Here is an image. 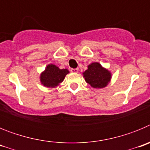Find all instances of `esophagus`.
I'll list each match as a JSON object with an SVG mask.
<instances>
[{"mask_svg": "<svg viewBox=\"0 0 150 150\" xmlns=\"http://www.w3.org/2000/svg\"><path fill=\"white\" fill-rule=\"evenodd\" d=\"M71 71L72 73H74V74H76V73H78V71H79V69L78 68H72L71 70Z\"/></svg>", "mask_w": 150, "mask_h": 150, "instance_id": "esophagus-1", "label": "esophagus"}]
</instances>
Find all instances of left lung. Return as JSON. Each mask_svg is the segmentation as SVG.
<instances>
[{
    "mask_svg": "<svg viewBox=\"0 0 150 150\" xmlns=\"http://www.w3.org/2000/svg\"><path fill=\"white\" fill-rule=\"evenodd\" d=\"M87 83L94 88L106 87L110 82L112 74L110 71L102 67L98 62H93L88 65V69L83 73Z\"/></svg>",
    "mask_w": 150,
    "mask_h": 150,
    "instance_id": "1",
    "label": "left lung"
}]
</instances>
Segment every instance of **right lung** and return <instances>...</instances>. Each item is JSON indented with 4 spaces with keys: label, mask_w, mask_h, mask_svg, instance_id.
I'll list each match as a JSON object with an SVG mask.
<instances>
[{
    "label": "right lung",
    "mask_w": 150,
    "mask_h": 150,
    "mask_svg": "<svg viewBox=\"0 0 150 150\" xmlns=\"http://www.w3.org/2000/svg\"><path fill=\"white\" fill-rule=\"evenodd\" d=\"M67 74H69L67 69H60L53 64H50L41 73L40 80L45 87L55 88L63 82Z\"/></svg>",
    "instance_id": "1"
}]
</instances>
